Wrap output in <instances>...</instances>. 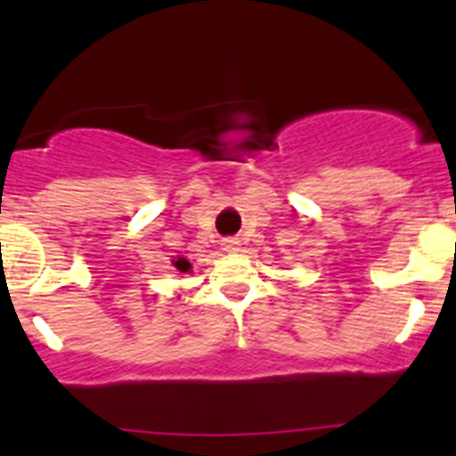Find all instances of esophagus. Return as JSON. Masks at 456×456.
Segmentation results:
<instances>
[{"label":"esophagus","instance_id":"obj_1","mask_svg":"<svg viewBox=\"0 0 456 456\" xmlns=\"http://www.w3.org/2000/svg\"><path fill=\"white\" fill-rule=\"evenodd\" d=\"M238 245H240V242H238L236 238H227V240L223 242L224 251H238Z\"/></svg>","mask_w":456,"mask_h":456}]
</instances>
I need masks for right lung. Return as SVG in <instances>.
Listing matches in <instances>:
<instances>
[{"label":"right lung","instance_id":"add662e5","mask_svg":"<svg viewBox=\"0 0 456 456\" xmlns=\"http://www.w3.org/2000/svg\"><path fill=\"white\" fill-rule=\"evenodd\" d=\"M174 266H176L181 273H187V271L191 269V262L187 260V257H176V260H174Z\"/></svg>","mask_w":456,"mask_h":456}]
</instances>
